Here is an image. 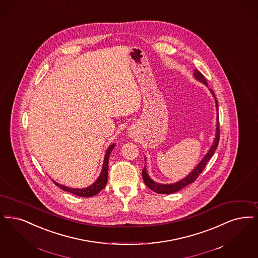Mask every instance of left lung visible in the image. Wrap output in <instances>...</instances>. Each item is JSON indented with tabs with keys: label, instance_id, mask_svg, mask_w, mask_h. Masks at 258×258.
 <instances>
[{
	"label": "left lung",
	"instance_id": "8db88e82",
	"mask_svg": "<svg viewBox=\"0 0 258 258\" xmlns=\"http://www.w3.org/2000/svg\"><path fill=\"white\" fill-rule=\"evenodd\" d=\"M194 78L196 80H198L199 82L202 83L203 85H205L206 87L207 86V82L204 78V76L202 75V73L199 71V70H194ZM211 94L213 95L214 99H215V104H216V111H217V124H216V134H215V138H214L213 144L212 146H210L209 150L207 151V153L204 155V157L202 158V161L197 165V167H195V168L190 171V173L184 177L183 179L179 180L177 182H174V183H170V184H161V183H158L155 182L154 180L152 179L147 171H146V167L144 168L143 171H142V174H143V179L145 181L146 186L148 188H150L151 190L157 194H173V192H176L178 190L183 189L184 187H186L187 185H189L190 183H192L195 180L197 179L199 177V175L202 173V170L205 168L206 164L208 163V161L212 158V156L218 147L219 145V140H220V125H219V108H218V101L216 99V96H215V93L213 92V90H210ZM145 160L146 161V157Z\"/></svg>",
	"mask_w": 258,
	"mask_h": 258
}]
</instances>
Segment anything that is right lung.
<instances>
[{
  "mask_svg": "<svg viewBox=\"0 0 258 258\" xmlns=\"http://www.w3.org/2000/svg\"><path fill=\"white\" fill-rule=\"evenodd\" d=\"M115 144H112L111 146L108 147V149L106 150L105 153V157H104V162H103V166H102V169H101L100 175L98 176V178L95 180L91 185L86 187V188H70L68 186L61 185L59 183H57L56 181L53 180V182L56 184L59 189H61L64 191H68L71 192L73 195H76L78 197H84V198H90L93 197L95 195H97L101 190H103L108 182V170H109V158H110V154L112 153V149L114 148Z\"/></svg>",
  "mask_w": 258,
  "mask_h": 258,
  "instance_id": "obj_1",
  "label": "right lung"
}]
</instances>
